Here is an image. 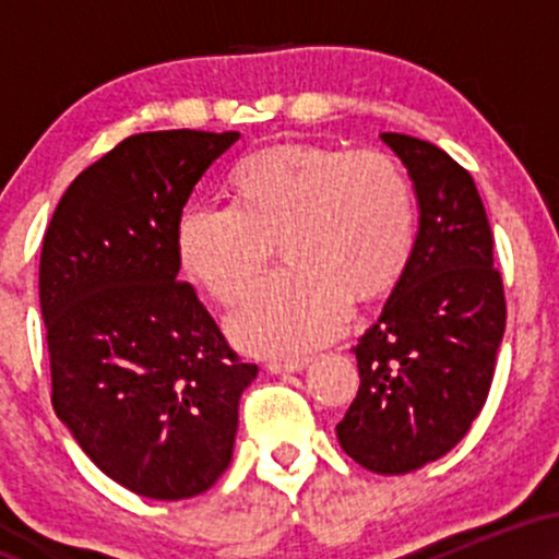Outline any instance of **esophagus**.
Masks as SVG:
<instances>
[{"label":"esophagus","instance_id":"esophagus-1","mask_svg":"<svg viewBox=\"0 0 559 559\" xmlns=\"http://www.w3.org/2000/svg\"><path fill=\"white\" fill-rule=\"evenodd\" d=\"M307 357H288V360H273V362H267V370H271V373H275V376H281V373H299V370H305L307 368Z\"/></svg>","mask_w":559,"mask_h":559}]
</instances>
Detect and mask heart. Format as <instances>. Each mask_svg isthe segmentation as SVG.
<instances>
[{
	"instance_id": "b5f03b06",
	"label": "heart",
	"mask_w": 559,
	"mask_h": 559,
	"mask_svg": "<svg viewBox=\"0 0 559 559\" xmlns=\"http://www.w3.org/2000/svg\"><path fill=\"white\" fill-rule=\"evenodd\" d=\"M236 204H194L176 228L181 271L236 305L265 271L275 241L286 267L260 284L228 333L249 355L292 357L344 329L352 297L396 286L415 249V197L378 150L278 144L236 165Z\"/></svg>"
}]
</instances>
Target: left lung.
<instances>
[{"label":"left lung","mask_w":559,"mask_h":559,"mask_svg":"<svg viewBox=\"0 0 559 559\" xmlns=\"http://www.w3.org/2000/svg\"><path fill=\"white\" fill-rule=\"evenodd\" d=\"M418 199V236L381 318L352 352L360 389L336 426L355 463L381 476L444 457L489 396L504 336V288L471 173L444 150L381 133Z\"/></svg>","instance_id":"obj_1"}]
</instances>
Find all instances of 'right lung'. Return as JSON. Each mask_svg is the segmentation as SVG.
I'll use <instances>...</instances> for the list:
<instances>
[{"instance_id": "1", "label": "right lung", "mask_w": 559, "mask_h": 559, "mask_svg": "<svg viewBox=\"0 0 559 559\" xmlns=\"http://www.w3.org/2000/svg\"><path fill=\"white\" fill-rule=\"evenodd\" d=\"M236 141L189 128L128 136L68 186L44 234L52 407L88 460L141 497L189 499L223 476L258 378L178 281L186 202Z\"/></svg>"}]
</instances>
